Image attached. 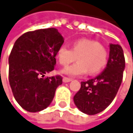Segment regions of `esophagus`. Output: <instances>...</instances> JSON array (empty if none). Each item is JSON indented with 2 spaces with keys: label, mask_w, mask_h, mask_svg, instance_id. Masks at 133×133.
Wrapping results in <instances>:
<instances>
[{
  "label": "esophagus",
  "mask_w": 133,
  "mask_h": 133,
  "mask_svg": "<svg viewBox=\"0 0 133 133\" xmlns=\"http://www.w3.org/2000/svg\"><path fill=\"white\" fill-rule=\"evenodd\" d=\"M62 80H63V82H64V83H69V82H71V81H72V79H70V78H67V77H64Z\"/></svg>",
  "instance_id": "obj_1"
}]
</instances>
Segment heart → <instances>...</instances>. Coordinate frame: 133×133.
Wrapping results in <instances>:
<instances>
[{"mask_svg":"<svg viewBox=\"0 0 133 133\" xmlns=\"http://www.w3.org/2000/svg\"><path fill=\"white\" fill-rule=\"evenodd\" d=\"M77 62L63 69L61 73L69 77L80 76L89 71L91 74L100 72L107 64V53L97 42L82 38L72 44V50L67 45H61L57 50V57L62 65H68L76 59Z\"/></svg>","mask_w":133,"mask_h":133,"instance_id":"obj_1","label":"heart"}]
</instances>
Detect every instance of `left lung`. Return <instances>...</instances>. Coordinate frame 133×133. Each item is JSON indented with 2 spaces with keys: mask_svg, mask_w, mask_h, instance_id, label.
I'll return each instance as SVG.
<instances>
[{
  "mask_svg": "<svg viewBox=\"0 0 133 133\" xmlns=\"http://www.w3.org/2000/svg\"><path fill=\"white\" fill-rule=\"evenodd\" d=\"M125 67L121 46L110 43L106 69L95 78L81 82V88L73 98L76 107L88 115L98 114L108 107L121 84Z\"/></svg>",
  "mask_w": 133,
  "mask_h": 133,
  "instance_id": "8db88e82",
  "label": "left lung"
}]
</instances>
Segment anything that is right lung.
I'll return each mask as SVG.
<instances>
[{"label":"right lung","mask_w":133,"mask_h":133,"mask_svg":"<svg viewBox=\"0 0 133 133\" xmlns=\"http://www.w3.org/2000/svg\"><path fill=\"white\" fill-rule=\"evenodd\" d=\"M63 42L56 28L28 31L16 41L8 58L9 83L15 99L25 110L35 113L47 108L62 84L60 76H44L54 70Z\"/></svg>","instance_id":"1"}]
</instances>
